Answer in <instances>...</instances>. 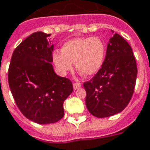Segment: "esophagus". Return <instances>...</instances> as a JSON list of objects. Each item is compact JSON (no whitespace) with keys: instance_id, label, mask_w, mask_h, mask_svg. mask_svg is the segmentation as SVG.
I'll return each mask as SVG.
<instances>
[{"instance_id":"obj_1","label":"esophagus","mask_w":150,"mask_h":150,"mask_svg":"<svg viewBox=\"0 0 150 150\" xmlns=\"http://www.w3.org/2000/svg\"><path fill=\"white\" fill-rule=\"evenodd\" d=\"M81 87V83H78V82H74L73 83V88H74V89L76 90L79 88Z\"/></svg>"}]
</instances>
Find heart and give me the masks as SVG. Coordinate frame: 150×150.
I'll return each mask as SVG.
<instances>
[{"label":"heart","instance_id":"obj_1","mask_svg":"<svg viewBox=\"0 0 150 150\" xmlns=\"http://www.w3.org/2000/svg\"><path fill=\"white\" fill-rule=\"evenodd\" d=\"M105 52V45L100 38H75L65 43L61 53L53 54V62L62 75L71 71L75 62L77 71L89 77L97 74L101 68Z\"/></svg>","mask_w":150,"mask_h":150}]
</instances>
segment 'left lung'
I'll list each match as a JSON object with an SVG mask.
<instances>
[{"label": "left lung", "instance_id": "obj_1", "mask_svg": "<svg viewBox=\"0 0 150 150\" xmlns=\"http://www.w3.org/2000/svg\"><path fill=\"white\" fill-rule=\"evenodd\" d=\"M137 76L132 50L121 35L115 33L108 43L101 68L93 78L83 83L88 111L97 118L122 111L133 95Z\"/></svg>", "mask_w": 150, "mask_h": 150}]
</instances>
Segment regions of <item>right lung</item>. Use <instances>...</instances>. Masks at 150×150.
<instances>
[{
	"label": "right lung",
	"instance_id": "right-lung-1",
	"mask_svg": "<svg viewBox=\"0 0 150 150\" xmlns=\"http://www.w3.org/2000/svg\"><path fill=\"white\" fill-rule=\"evenodd\" d=\"M50 34L34 32L13 51L8 81L22 114L40 124L54 123L64 116L63 102L73 92L72 82L54 72Z\"/></svg>",
	"mask_w": 150,
	"mask_h": 150
}]
</instances>
